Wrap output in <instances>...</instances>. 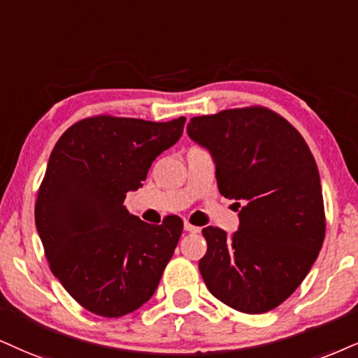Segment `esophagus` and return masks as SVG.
I'll use <instances>...</instances> for the list:
<instances>
[{"mask_svg":"<svg viewBox=\"0 0 358 358\" xmlns=\"http://www.w3.org/2000/svg\"><path fill=\"white\" fill-rule=\"evenodd\" d=\"M184 231H187V232H192V234H196V232H199L201 231V227H197V226H192L191 222H184Z\"/></svg>","mask_w":358,"mask_h":358,"instance_id":"34e87169","label":"esophagus"}]
</instances>
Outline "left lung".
<instances>
[{
	"instance_id": "left-lung-1",
	"label": "left lung",
	"mask_w": 358,
	"mask_h": 358,
	"mask_svg": "<svg viewBox=\"0 0 358 358\" xmlns=\"http://www.w3.org/2000/svg\"><path fill=\"white\" fill-rule=\"evenodd\" d=\"M187 134L213 154L219 192L244 202L232 237L202 229V279L226 306L266 314L302 284L324 244L315 159L301 132L262 106L192 117Z\"/></svg>"
}]
</instances>
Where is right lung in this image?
I'll list each match as a JSON object with an SVG mask.
<instances>
[{
	"mask_svg": "<svg viewBox=\"0 0 358 358\" xmlns=\"http://www.w3.org/2000/svg\"><path fill=\"white\" fill-rule=\"evenodd\" d=\"M184 122L99 114L66 129L52 149L34 220L51 272L92 314H131L156 292L182 219L152 226L127 213L124 199L178 143Z\"/></svg>",
	"mask_w": 358,
	"mask_h": 358,
	"instance_id": "1",
	"label": "right lung"
}]
</instances>
